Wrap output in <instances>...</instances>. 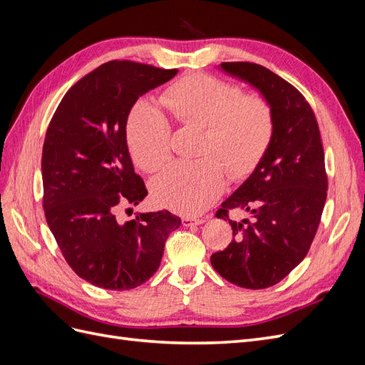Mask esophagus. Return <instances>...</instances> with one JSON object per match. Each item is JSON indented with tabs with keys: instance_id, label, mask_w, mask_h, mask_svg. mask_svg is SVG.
I'll return each instance as SVG.
<instances>
[{
	"instance_id": "obj_1",
	"label": "esophagus",
	"mask_w": 365,
	"mask_h": 365,
	"mask_svg": "<svg viewBox=\"0 0 365 365\" xmlns=\"http://www.w3.org/2000/svg\"><path fill=\"white\" fill-rule=\"evenodd\" d=\"M205 220L204 219H200V217H182V225L184 227H193V225H201L204 224Z\"/></svg>"
}]
</instances>
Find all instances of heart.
<instances>
[{
	"instance_id": "obj_1",
	"label": "heart",
	"mask_w": 365,
	"mask_h": 365,
	"mask_svg": "<svg viewBox=\"0 0 365 365\" xmlns=\"http://www.w3.org/2000/svg\"><path fill=\"white\" fill-rule=\"evenodd\" d=\"M160 105L176 123L201 128L195 161H173L150 181L153 200L180 215H197L222 193L225 175H248L267 150L274 118L259 96L208 74H190L160 96ZM126 138L138 168L157 170L169 157L170 125L158 108L138 102L128 117Z\"/></svg>"
}]
</instances>
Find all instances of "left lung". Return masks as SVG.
Here are the masks:
<instances>
[{
    "label": "left lung",
    "instance_id": "8db88e82",
    "mask_svg": "<svg viewBox=\"0 0 365 365\" xmlns=\"http://www.w3.org/2000/svg\"><path fill=\"white\" fill-rule=\"evenodd\" d=\"M217 68L260 93L271 106L274 130L256 169L217 210L235 237L210 262L230 283L264 289L306 257L315 237L327 196L322 137L312 108L280 76L251 62ZM230 209H244L250 219L231 221Z\"/></svg>",
    "mask_w": 365,
    "mask_h": 365
}]
</instances>
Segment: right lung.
Here are the masks:
<instances>
[{
	"label": "right lung",
	"mask_w": 365,
	"mask_h": 365,
	"mask_svg": "<svg viewBox=\"0 0 365 365\" xmlns=\"http://www.w3.org/2000/svg\"><path fill=\"white\" fill-rule=\"evenodd\" d=\"M176 73L106 62L70 88L48 125L41 163L47 224L71 269L98 288L126 291L149 280L181 225L168 210L126 222L115 216L148 195L129 155L128 115L138 97Z\"/></svg>",
	"instance_id": "right-lung-1"
}]
</instances>
